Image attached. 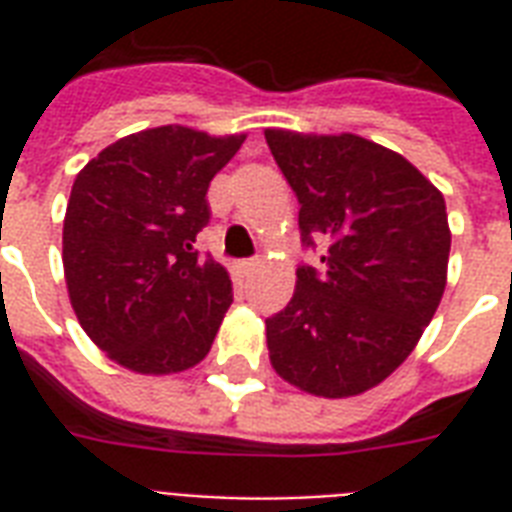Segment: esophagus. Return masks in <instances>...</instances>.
Returning <instances> with one entry per match:
<instances>
[{"label": "esophagus", "mask_w": 512, "mask_h": 512, "mask_svg": "<svg viewBox=\"0 0 512 512\" xmlns=\"http://www.w3.org/2000/svg\"><path fill=\"white\" fill-rule=\"evenodd\" d=\"M257 265H260V257H249V260H241L239 268L249 276L252 271H257Z\"/></svg>", "instance_id": "34e87169"}]
</instances>
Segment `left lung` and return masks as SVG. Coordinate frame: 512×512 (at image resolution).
<instances>
[{
  "label": "left lung",
  "instance_id": "8db88e82",
  "mask_svg": "<svg viewBox=\"0 0 512 512\" xmlns=\"http://www.w3.org/2000/svg\"><path fill=\"white\" fill-rule=\"evenodd\" d=\"M300 204V241L321 271L297 268L287 308L265 319L273 369L316 396L382 382L420 340L446 287L444 196L404 156L358 135L265 130Z\"/></svg>",
  "mask_w": 512,
  "mask_h": 512
}]
</instances>
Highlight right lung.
<instances>
[{"mask_svg": "<svg viewBox=\"0 0 512 512\" xmlns=\"http://www.w3.org/2000/svg\"><path fill=\"white\" fill-rule=\"evenodd\" d=\"M241 143L156 127L116 140L76 175L63 220L68 297L116 364L183 372L212 348L231 279L196 239L212 217L209 183Z\"/></svg>", "mask_w": 512, "mask_h": 512, "instance_id": "obj_1", "label": "right lung"}]
</instances>
